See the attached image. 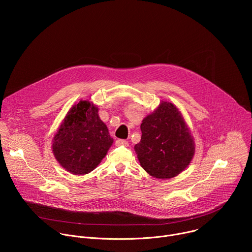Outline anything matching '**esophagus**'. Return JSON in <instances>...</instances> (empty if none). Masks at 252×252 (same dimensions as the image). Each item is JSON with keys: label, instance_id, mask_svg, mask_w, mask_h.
<instances>
[{"label": "esophagus", "instance_id": "34e87169", "mask_svg": "<svg viewBox=\"0 0 252 252\" xmlns=\"http://www.w3.org/2000/svg\"><path fill=\"white\" fill-rule=\"evenodd\" d=\"M115 145L117 146V147H120V146H125V147H127L128 146V142L126 141V140H125V139H117L116 140V143Z\"/></svg>", "mask_w": 252, "mask_h": 252}]
</instances>
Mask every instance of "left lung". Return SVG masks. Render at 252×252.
Segmentation results:
<instances>
[{
	"label": "left lung",
	"mask_w": 252,
	"mask_h": 252,
	"mask_svg": "<svg viewBox=\"0 0 252 252\" xmlns=\"http://www.w3.org/2000/svg\"><path fill=\"white\" fill-rule=\"evenodd\" d=\"M141 138L134 146L141 167L150 175L169 179L183 172L195 153L193 136L179 110L161 100L142 120Z\"/></svg>",
	"instance_id": "obj_1"
}]
</instances>
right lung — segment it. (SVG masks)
I'll use <instances>...</instances> for the list:
<instances>
[{
	"mask_svg": "<svg viewBox=\"0 0 252 252\" xmlns=\"http://www.w3.org/2000/svg\"><path fill=\"white\" fill-rule=\"evenodd\" d=\"M114 142L93 101L81 99L63 120L53 138L56 159L68 172L83 175L93 171Z\"/></svg>",
	"mask_w": 252,
	"mask_h": 252,
	"instance_id": "right-lung-1",
	"label": "right lung"
}]
</instances>
